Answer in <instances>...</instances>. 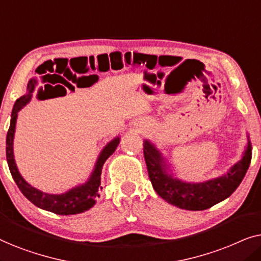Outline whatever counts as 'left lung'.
<instances>
[{
    "label": "left lung",
    "instance_id": "left-lung-1",
    "mask_svg": "<svg viewBox=\"0 0 261 261\" xmlns=\"http://www.w3.org/2000/svg\"><path fill=\"white\" fill-rule=\"evenodd\" d=\"M144 156L148 177L156 194L170 204L185 210H204L223 201L237 190L251 164V145L244 158L223 177L205 183H184L169 176L164 169L162 155L147 140L144 144Z\"/></svg>",
    "mask_w": 261,
    "mask_h": 261
}]
</instances>
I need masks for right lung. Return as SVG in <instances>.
I'll list each match as a JSON object with an SVG mask.
<instances>
[{
  "mask_svg": "<svg viewBox=\"0 0 261 261\" xmlns=\"http://www.w3.org/2000/svg\"><path fill=\"white\" fill-rule=\"evenodd\" d=\"M37 81L31 80L30 83L27 85V94L21 96L19 99H16L15 105H14L13 112H12V120H10V126L7 133V140H6V155L7 162H8V166L12 173L13 179L15 180L17 187H19L20 191L22 192L24 197L33 203L34 205L39 206V208L47 210V212L58 214V215H73V214L83 213L85 210H89L92 205L95 204L96 199L99 197V192L102 190L101 187V173L103 169V164L106 160L113 154L115 151L117 145H119L120 139L116 138L113 141H110L108 145L103 149L101 155L96 163L95 171L92 172L90 179L83 185L71 189L70 191L65 192L62 195H48L45 192H41L37 190V189L32 188L30 184L26 183L19 171L16 169L15 162H14V154H13V140H14V133H15V124H16V116L17 112L30 102L32 97V92L34 90ZM71 90H74V88H71ZM46 91H42V87L39 89L38 94ZM64 91L66 90L64 89Z\"/></svg>",
  "mask_w": 261,
  "mask_h": 261,
  "instance_id": "obj_1",
  "label": "right lung"
}]
</instances>
